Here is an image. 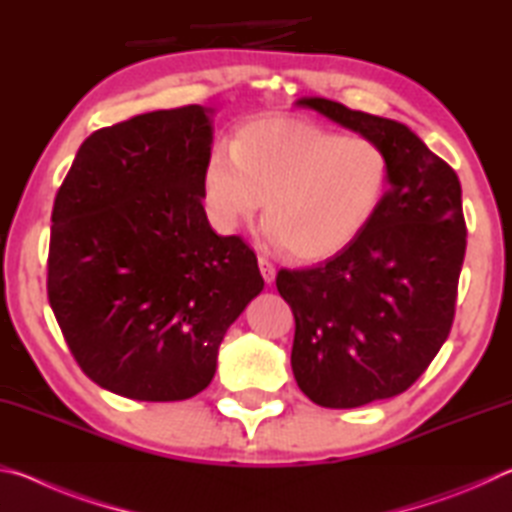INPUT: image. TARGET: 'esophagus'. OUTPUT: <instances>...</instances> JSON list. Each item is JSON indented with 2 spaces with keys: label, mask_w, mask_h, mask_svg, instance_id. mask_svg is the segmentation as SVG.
Listing matches in <instances>:
<instances>
[{
  "label": "esophagus",
  "mask_w": 512,
  "mask_h": 512,
  "mask_svg": "<svg viewBox=\"0 0 512 512\" xmlns=\"http://www.w3.org/2000/svg\"><path fill=\"white\" fill-rule=\"evenodd\" d=\"M257 264H259V271H262V275H264V282L273 284L275 282V266L268 262L266 257H259Z\"/></svg>",
  "instance_id": "1"
}]
</instances>
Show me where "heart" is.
Here are the masks:
<instances>
[{"instance_id":"1","label":"heart","mask_w":512,"mask_h":512,"mask_svg":"<svg viewBox=\"0 0 512 512\" xmlns=\"http://www.w3.org/2000/svg\"><path fill=\"white\" fill-rule=\"evenodd\" d=\"M391 185V160L368 137L268 115L216 146L203 173L205 205L223 232L266 212V239L298 262H323L357 241Z\"/></svg>"}]
</instances>
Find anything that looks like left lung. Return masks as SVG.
<instances>
[{
	"label": "left lung",
	"mask_w": 512,
	"mask_h": 512,
	"mask_svg": "<svg viewBox=\"0 0 512 512\" xmlns=\"http://www.w3.org/2000/svg\"><path fill=\"white\" fill-rule=\"evenodd\" d=\"M296 103L391 160V185L363 235L325 264L282 268L275 280L296 318L300 391L327 409H354L404 393L447 341L467 244L461 183L400 121L320 97Z\"/></svg>",
	"instance_id": "obj_1"
}]
</instances>
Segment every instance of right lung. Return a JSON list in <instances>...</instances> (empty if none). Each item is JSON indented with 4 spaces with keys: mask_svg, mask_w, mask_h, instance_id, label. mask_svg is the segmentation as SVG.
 <instances>
[{
    "mask_svg": "<svg viewBox=\"0 0 512 512\" xmlns=\"http://www.w3.org/2000/svg\"><path fill=\"white\" fill-rule=\"evenodd\" d=\"M212 112L155 110L101 128L56 194L49 305L81 370L121 397L201 393L228 327L264 289L253 250L207 221Z\"/></svg>",
    "mask_w": 512,
    "mask_h": 512,
    "instance_id": "1",
    "label": "right lung"
}]
</instances>
